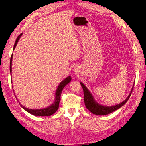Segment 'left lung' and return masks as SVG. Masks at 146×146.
Here are the masks:
<instances>
[{
	"label": "left lung",
	"mask_w": 146,
	"mask_h": 146,
	"mask_svg": "<svg viewBox=\"0 0 146 146\" xmlns=\"http://www.w3.org/2000/svg\"><path fill=\"white\" fill-rule=\"evenodd\" d=\"M80 85H82L83 90L84 102H85L86 107L92 114H96V115H107V114L111 113L114 111H115L116 110H118L119 108H120L127 102V100L130 98L134 86L133 85V86H132L131 91L129 96H127V98L125 99V100L122 102L121 103H119L117 105L113 106H105L99 104L98 102L95 100L93 96L91 93V92L82 82H80Z\"/></svg>",
	"instance_id": "1"
}]
</instances>
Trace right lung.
<instances>
[{"label": "right lung", "mask_w": 146, "mask_h": 146, "mask_svg": "<svg viewBox=\"0 0 146 146\" xmlns=\"http://www.w3.org/2000/svg\"><path fill=\"white\" fill-rule=\"evenodd\" d=\"M23 33H21L18 37L17 38L16 40L15 41L14 47H13V50L15 49V48L17 46V44L20 38L22 36ZM12 60H13V54L11 55V59H10V74H11V72H12ZM71 77L68 76L66 78H65L64 80L61 82V83L59 84V85L57 88V89L55 91V99L54 101L53 102V103L50 105L49 106H48L47 107H45L44 108H41V109H30L28 108H26L24 106H23L22 104H20L19 102V104L21 106V107L23 108L24 110H25L26 111L29 113L31 114H33L34 116H49L52 115L53 114H54L56 111L58 109L59 107V103L61 100V92H62L63 88L64 86L68 84L70 81H71Z\"/></svg>", "instance_id": "add662e5"}]
</instances>
